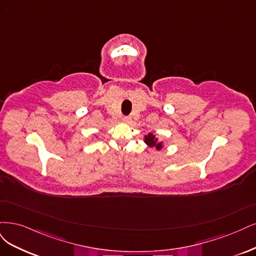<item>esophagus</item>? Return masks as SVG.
Listing matches in <instances>:
<instances>
[{
	"label": "esophagus",
	"instance_id": "34e87169",
	"mask_svg": "<svg viewBox=\"0 0 256 256\" xmlns=\"http://www.w3.org/2000/svg\"><path fill=\"white\" fill-rule=\"evenodd\" d=\"M122 121H123V122H126V123H128V122L130 121V117L123 116V117H122Z\"/></svg>",
	"mask_w": 256,
	"mask_h": 256
}]
</instances>
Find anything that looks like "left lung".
<instances>
[{
  "label": "left lung",
  "mask_w": 256,
  "mask_h": 256,
  "mask_svg": "<svg viewBox=\"0 0 256 256\" xmlns=\"http://www.w3.org/2000/svg\"><path fill=\"white\" fill-rule=\"evenodd\" d=\"M144 142L151 148H155V149L158 151L162 150V142H158V139L155 137V135L153 133H149L144 136Z\"/></svg>",
  "instance_id": "8db88e82"
}]
</instances>
